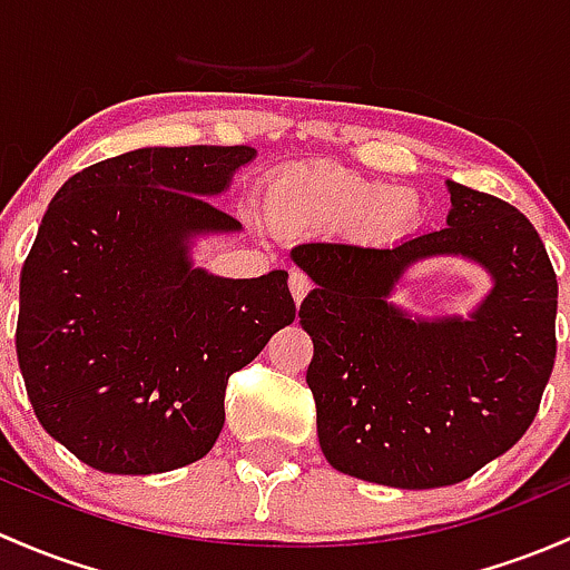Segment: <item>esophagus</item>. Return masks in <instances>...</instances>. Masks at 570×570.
<instances>
[{"instance_id":"obj_1","label":"esophagus","mask_w":570,"mask_h":570,"mask_svg":"<svg viewBox=\"0 0 570 570\" xmlns=\"http://www.w3.org/2000/svg\"><path fill=\"white\" fill-rule=\"evenodd\" d=\"M287 287H291L293 302L302 304L304 296H307V293H309V279H307V274L291 272V277H287Z\"/></svg>"}]
</instances>
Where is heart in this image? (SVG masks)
Here are the masks:
<instances>
[{
  "instance_id": "1",
  "label": "heart",
  "mask_w": 570,
  "mask_h": 570,
  "mask_svg": "<svg viewBox=\"0 0 570 570\" xmlns=\"http://www.w3.org/2000/svg\"><path fill=\"white\" fill-rule=\"evenodd\" d=\"M266 219L285 233H326L348 227L373 244L409 236L422 219V197L409 186H386L340 169H291L263 195Z\"/></svg>"
}]
</instances>
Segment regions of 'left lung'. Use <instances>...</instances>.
<instances>
[{
	"mask_svg": "<svg viewBox=\"0 0 570 570\" xmlns=\"http://www.w3.org/2000/svg\"><path fill=\"white\" fill-rule=\"evenodd\" d=\"M448 227L395 246L298 244L313 279L298 324L318 442L337 472L392 489H439L508 453L535 420L554 367L557 277L521 210L448 180ZM463 256L492 277L462 316L391 302L416 262Z\"/></svg>",
	"mask_w": 570,
	"mask_h": 570,
	"instance_id": "8db88e82",
	"label": "left lung"
}]
</instances>
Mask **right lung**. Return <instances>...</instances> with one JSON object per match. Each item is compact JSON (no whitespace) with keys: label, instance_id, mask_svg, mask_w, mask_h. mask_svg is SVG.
<instances>
[{"label":"right lung","instance_id":"right-lung-1","mask_svg":"<svg viewBox=\"0 0 570 570\" xmlns=\"http://www.w3.org/2000/svg\"><path fill=\"white\" fill-rule=\"evenodd\" d=\"M246 145L139 148L62 184L21 268L16 354L35 416L109 474L195 463L225 425V390L293 324L287 272L227 279L191 261L242 230L210 199L255 161Z\"/></svg>","mask_w":570,"mask_h":570}]
</instances>
